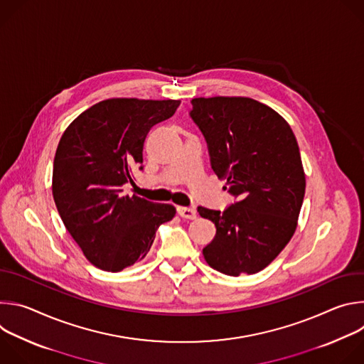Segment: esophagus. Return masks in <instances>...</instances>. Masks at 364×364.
<instances>
[{
    "label": "esophagus",
    "mask_w": 364,
    "mask_h": 364,
    "mask_svg": "<svg viewBox=\"0 0 364 364\" xmlns=\"http://www.w3.org/2000/svg\"><path fill=\"white\" fill-rule=\"evenodd\" d=\"M177 213L184 218V219H196V210L193 209V207H184V205H178L177 207Z\"/></svg>",
    "instance_id": "34e87169"
}]
</instances>
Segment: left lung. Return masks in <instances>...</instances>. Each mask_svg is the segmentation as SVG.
I'll return each mask as SVG.
<instances>
[{"instance_id":"1","label":"left lung","mask_w":364,"mask_h":364,"mask_svg":"<svg viewBox=\"0 0 364 364\" xmlns=\"http://www.w3.org/2000/svg\"><path fill=\"white\" fill-rule=\"evenodd\" d=\"M188 112L216 176L235 197L225 210L198 205L216 226L203 247L213 269L239 277L267 268L292 237L305 194L295 135L272 108L250 97H196Z\"/></svg>"}]
</instances>
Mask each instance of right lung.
<instances>
[{
	"mask_svg": "<svg viewBox=\"0 0 364 364\" xmlns=\"http://www.w3.org/2000/svg\"><path fill=\"white\" fill-rule=\"evenodd\" d=\"M180 100L107 99L82 112L65 131L53 164L59 215L99 269L119 272L145 257L171 204L124 194L152 127L167 121Z\"/></svg>",
	"mask_w": 364,
	"mask_h": 364,
	"instance_id": "1",
	"label": "right lung"
}]
</instances>
